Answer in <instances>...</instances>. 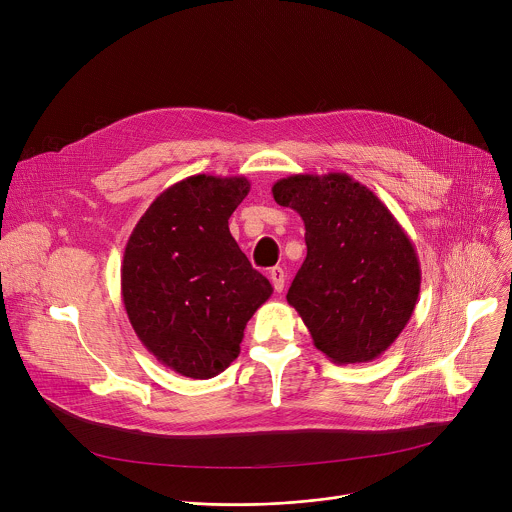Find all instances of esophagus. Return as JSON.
Here are the masks:
<instances>
[{"label": "esophagus", "mask_w": 512, "mask_h": 512, "mask_svg": "<svg viewBox=\"0 0 512 512\" xmlns=\"http://www.w3.org/2000/svg\"><path fill=\"white\" fill-rule=\"evenodd\" d=\"M269 279H271V283H273L277 294H281L283 285H285V273H283V269H281V267H273V269L269 271Z\"/></svg>", "instance_id": "esophagus-1"}]
</instances>
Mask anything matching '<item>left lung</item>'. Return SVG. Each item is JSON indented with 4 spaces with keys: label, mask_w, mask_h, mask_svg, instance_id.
<instances>
[{
    "label": "left lung",
    "mask_w": 512,
    "mask_h": 512,
    "mask_svg": "<svg viewBox=\"0 0 512 512\" xmlns=\"http://www.w3.org/2000/svg\"><path fill=\"white\" fill-rule=\"evenodd\" d=\"M271 192L306 227L308 255L287 304L332 362L375 360L417 304L421 269L411 239L381 198L348 174H294Z\"/></svg>",
    "instance_id": "left-lung-1"
}]
</instances>
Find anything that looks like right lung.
Segmentation results:
<instances>
[{"mask_svg": "<svg viewBox=\"0 0 512 512\" xmlns=\"http://www.w3.org/2000/svg\"><path fill=\"white\" fill-rule=\"evenodd\" d=\"M249 190L245 176H188L150 204L125 245L127 318L141 344L182 377L221 375L273 294L229 231Z\"/></svg>", "mask_w": 512, "mask_h": 512, "instance_id": "right-lung-1", "label": "right lung"}]
</instances>
